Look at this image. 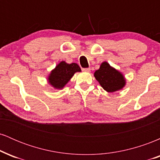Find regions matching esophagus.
I'll use <instances>...</instances> for the list:
<instances>
[{
    "mask_svg": "<svg viewBox=\"0 0 160 160\" xmlns=\"http://www.w3.org/2000/svg\"><path fill=\"white\" fill-rule=\"evenodd\" d=\"M90 68H82V71H84V72H90Z\"/></svg>",
    "mask_w": 160,
    "mask_h": 160,
    "instance_id": "34e87169",
    "label": "esophagus"
}]
</instances>
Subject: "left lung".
Returning <instances> with one entry per match:
<instances>
[{"label":"left lung","instance_id":"1","mask_svg":"<svg viewBox=\"0 0 160 160\" xmlns=\"http://www.w3.org/2000/svg\"><path fill=\"white\" fill-rule=\"evenodd\" d=\"M94 77L101 86L108 92H114L122 89L126 85V79L121 72L111 67L107 62H102Z\"/></svg>","mask_w":160,"mask_h":160}]
</instances>
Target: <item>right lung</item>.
<instances>
[{"instance_id": "1", "label": "right lung", "mask_w": 160, "mask_h": 160, "mask_svg": "<svg viewBox=\"0 0 160 160\" xmlns=\"http://www.w3.org/2000/svg\"><path fill=\"white\" fill-rule=\"evenodd\" d=\"M80 71L81 69L78 64H68L65 61H62L51 71L47 80L49 83L55 89H62L65 87L75 73Z\"/></svg>"}]
</instances>
